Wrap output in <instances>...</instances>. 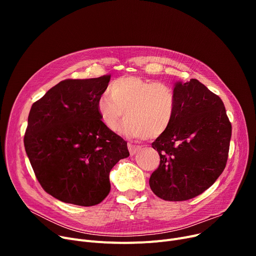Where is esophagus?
Instances as JSON below:
<instances>
[{
  "instance_id": "esophagus-1",
  "label": "esophagus",
  "mask_w": 256,
  "mask_h": 256,
  "mask_svg": "<svg viewBox=\"0 0 256 256\" xmlns=\"http://www.w3.org/2000/svg\"><path fill=\"white\" fill-rule=\"evenodd\" d=\"M128 150H130V156L136 154L137 152H139L141 150V146H139V145H135V144H132V143H128Z\"/></svg>"
}]
</instances>
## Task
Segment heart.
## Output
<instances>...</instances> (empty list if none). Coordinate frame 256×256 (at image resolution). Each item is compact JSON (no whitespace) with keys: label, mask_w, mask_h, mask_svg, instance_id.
<instances>
[{"label":"heart","mask_w":256,"mask_h":256,"mask_svg":"<svg viewBox=\"0 0 256 256\" xmlns=\"http://www.w3.org/2000/svg\"><path fill=\"white\" fill-rule=\"evenodd\" d=\"M108 96L96 102L102 124L112 132L121 128L122 135L134 139L158 138L168 130L176 114V98L173 89L162 82L138 76H120L108 87Z\"/></svg>","instance_id":"obj_1"}]
</instances>
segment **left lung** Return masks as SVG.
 Returning <instances> with one entry per match:
<instances>
[{
	"instance_id": "8db88e82",
	"label": "left lung",
	"mask_w": 256,
	"mask_h": 256,
	"mask_svg": "<svg viewBox=\"0 0 256 256\" xmlns=\"http://www.w3.org/2000/svg\"><path fill=\"white\" fill-rule=\"evenodd\" d=\"M176 114L168 130L152 146L160 165L150 178L160 199L194 198L217 180L230 152L232 124L222 100L196 78L178 82Z\"/></svg>"
}]
</instances>
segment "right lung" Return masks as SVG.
I'll return each instance as SVG.
<instances>
[{
  "mask_svg": "<svg viewBox=\"0 0 256 256\" xmlns=\"http://www.w3.org/2000/svg\"><path fill=\"white\" fill-rule=\"evenodd\" d=\"M110 78L61 80L30 110L26 156L44 190L65 204H100L111 190V169L130 156L126 141L108 130L96 111Z\"/></svg>",
  "mask_w": 256,
  "mask_h": 256,
  "instance_id": "add662e5",
  "label": "right lung"
}]
</instances>
